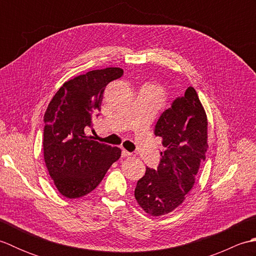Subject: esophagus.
<instances>
[{
    "mask_svg": "<svg viewBox=\"0 0 256 256\" xmlns=\"http://www.w3.org/2000/svg\"><path fill=\"white\" fill-rule=\"evenodd\" d=\"M131 155H132V153H130V152L125 150H122V157H124V158H125V157H130Z\"/></svg>",
    "mask_w": 256,
    "mask_h": 256,
    "instance_id": "1",
    "label": "esophagus"
}]
</instances>
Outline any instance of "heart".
<instances>
[{"label": "heart", "instance_id": "obj_1", "mask_svg": "<svg viewBox=\"0 0 256 256\" xmlns=\"http://www.w3.org/2000/svg\"><path fill=\"white\" fill-rule=\"evenodd\" d=\"M152 88H153V89L157 92V94H158V96H162V90L158 88V86H152Z\"/></svg>", "mask_w": 256, "mask_h": 256}]
</instances>
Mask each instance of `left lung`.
I'll list each match as a JSON object with an SVG mask.
<instances>
[{"label":"left lung","mask_w":256,"mask_h":256,"mask_svg":"<svg viewBox=\"0 0 256 256\" xmlns=\"http://www.w3.org/2000/svg\"><path fill=\"white\" fill-rule=\"evenodd\" d=\"M164 152L157 170L146 167L134 196L146 214L160 216L180 206L192 189L208 148V120L192 86L174 100L155 125Z\"/></svg>","instance_id":"left-lung-1"}]
</instances>
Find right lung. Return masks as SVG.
<instances>
[{
	"label": "right lung",
	"mask_w": 256,
	"mask_h": 256,
	"mask_svg": "<svg viewBox=\"0 0 256 256\" xmlns=\"http://www.w3.org/2000/svg\"><path fill=\"white\" fill-rule=\"evenodd\" d=\"M123 69L92 70L67 81L44 116V160L57 190L64 197H84L104 177L121 156V150L92 140V118L101 110L108 84L122 77Z\"/></svg>",
	"instance_id": "1"
}]
</instances>
